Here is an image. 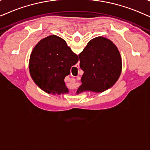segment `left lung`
<instances>
[{
	"instance_id": "8db88e82",
	"label": "left lung",
	"mask_w": 150,
	"mask_h": 150,
	"mask_svg": "<svg viewBox=\"0 0 150 150\" xmlns=\"http://www.w3.org/2000/svg\"><path fill=\"white\" fill-rule=\"evenodd\" d=\"M79 57L84 74L77 94L84 91L101 93L118 81L122 69V57L112 41L101 36L92 39Z\"/></svg>"
}]
</instances>
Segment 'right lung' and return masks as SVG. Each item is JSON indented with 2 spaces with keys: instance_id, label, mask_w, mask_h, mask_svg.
<instances>
[{
  "instance_id": "right-lung-1",
  "label": "right lung",
  "mask_w": 150,
  "mask_h": 150,
  "mask_svg": "<svg viewBox=\"0 0 150 150\" xmlns=\"http://www.w3.org/2000/svg\"><path fill=\"white\" fill-rule=\"evenodd\" d=\"M79 61L63 39L57 35L46 37L39 42L29 59V71L35 83L48 93H68L64 82L71 67Z\"/></svg>"
}]
</instances>
